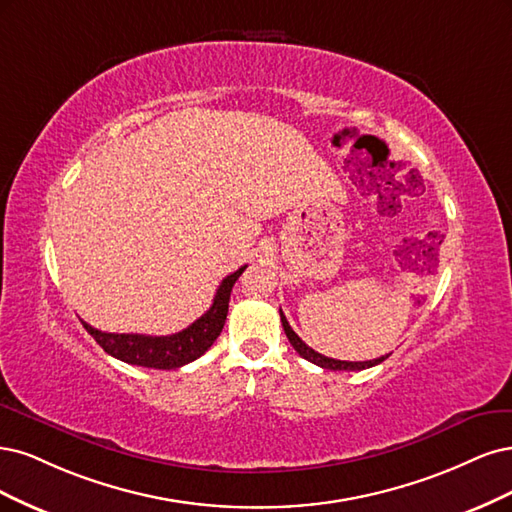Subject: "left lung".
Returning a JSON list of instances; mask_svg holds the SVG:
<instances>
[{
  "label": "left lung",
  "mask_w": 512,
  "mask_h": 512,
  "mask_svg": "<svg viewBox=\"0 0 512 512\" xmlns=\"http://www.w3.org/2000/svg\"><path fill=\"white\" fill-rule=\"evenodd\" d=\"M280 312V321H283V329H285V334H287V338H289V342H291V346L295 351L300 353V357H304V359H308L310 364H317V366H321V368H325V370H366V368H372V366H378L381 364V361H385L389 355H383V357H376V359H370V361H340V359H332V357H325V355H321V353H317L315 349H310V346L293 332L291 329V325H289V321H287V317L283 315V310H278Z\"/></svg>",
  "instance_id": "1"
}]
</instances>
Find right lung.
Segmentation results:
<instances>
[{
  "instance_id": "obj_1",
  "label": "right lung",
  "mask_w": 512,
  "mask_h": 512,
  "mask_svg": "<svg viewBox=\"0 0 512 512\" xmlns=\"http://www.w3.org/2000/svg\"><path fill=\"white\" fill-rule=\"evenodd\" d=\"M246 266L238 268L234 274H229L221 280V285L214 295L212 306L204 315L193 321L187 329L172 336H144V334H108L102 329H95L89 323L82 321V327L95 338L102 349L131 366H144L155 370H174L185 364H191L197 357H202L214 340L219 338L221 329L227 319L229 295L236 285L240 274Z\"/></svg>"
}]
</instances>
